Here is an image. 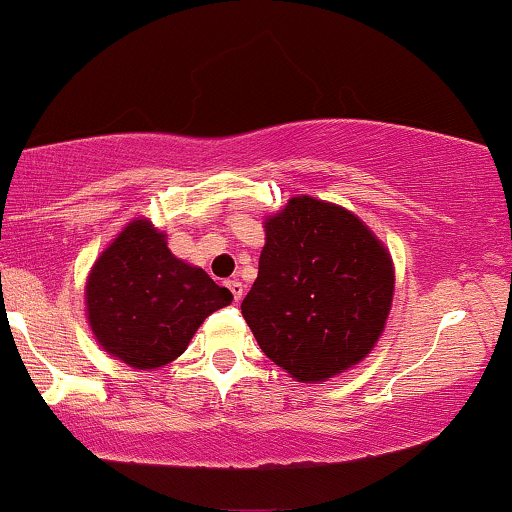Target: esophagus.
I'll return each instance as SVG.
<instances>
[{
    "instance_id": "obj_1",
    "label": "esophagus",
    "mask_w": 512,
    "mask_h": 512,
    "mask_svg": "<svg viewBox=\"0 0 512 512\" xmlns=\"http://www.w3.org/2000/svg\"><path fill=\"white\" fill-rule=\"evenodd\" d=\"M226 288L231 290V295H234V300L236 302H241L243 300V295H245V286L241 281H238V278H231V281H226Z\"/></svg>"
}]
</instances>
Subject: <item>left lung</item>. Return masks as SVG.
<instances>
[{
  "instance_id": "left-lung-1",
  "label": "left lung",
  "mask_w": 512,
  "mask_h": 512,
  "mask_svg": "<svg viewBox=\"0 0 512 512\" xmlns=\"http://www.w3.org/2000/svg\"><path fill=\"white\" fill-rule=\"evenodd\" d=\"M260 271L241 304L257 345L304 383L371 352L392 307L390 252L333 203L297 196L269 217Z\"/></svg>"
}]
</instances>
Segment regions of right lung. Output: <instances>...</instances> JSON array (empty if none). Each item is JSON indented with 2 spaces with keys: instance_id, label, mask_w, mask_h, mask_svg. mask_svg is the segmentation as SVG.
<instances>
[{
  "instance_id": "obj_1",
  "label": "right lung",
  "mask_w": 512,
  "mask_h": 512,
  "mask_svg": "<svg viewBox=\"0 0 512 512\" xmlns=\"http://www.w3.org/2000/svg\"><path fill=\"white\" fill-rule=\"evenodd\" d=\"M234 295L177 260L165 234L137 219L108 245L87 281V314L106 352L132 368H160Z\"/></svg>"
}]
</instances>
